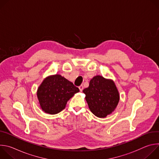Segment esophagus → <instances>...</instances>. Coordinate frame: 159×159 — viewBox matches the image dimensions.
<instances>
[{
  "instance_id": "1",
  "label": "esophagus",
  "mask_w": 159,
  "mask_h": 159,
  "mask_svg": "<svg viewBox=\"0 0 159 159\" xmlns=\"http://www.w3.org/2000/svg\"><path fill=\"white\" fill-rule=\"evenodd\" d=\"M79 90H80V91L82 92V90L84 89V87H83V85H80V86L79 87Z\"/></svg>"
}]
</instances>
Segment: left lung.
Segmentation results:
<instances>
[{"instance_id":"left-lung-1","label":"left lung","mask_w":159,"mask_h":159,"mask_svg":"<svg viewBox=\"0 0 159 159\" xmlns=\"http://www.w3.org/2000/svg\"><path fill=\"white\" fill-rule=\"evenodd\" d=\"M83 93L90 111L101 118L111 115L120 101V94L114 81L101 75H96L90 80Z\"/></svg>"}]
</instances>
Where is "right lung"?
<instances>
[{
    "instance_id": "obj_1",
    "label": "right lung",
    "mask_w": 159,
    "mask_h": 159,
    "mask_svg": "<svg viewBox=\"0 0 159 159\" xmlns=\"http://www.w3.org/2000/svg\"><path fill=\"white\" fill-rule=\"evenodd\" d=\"M79 92L78 87L60 74L45 78L37 90L40 108L49 115H56L65 109L67 101Z\"/></svg>"
}]
</instances>
